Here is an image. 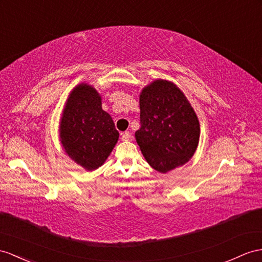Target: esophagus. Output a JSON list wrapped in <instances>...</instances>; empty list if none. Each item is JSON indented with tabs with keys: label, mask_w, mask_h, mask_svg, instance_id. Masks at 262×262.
<instances>
[{
	"label": "esophagus",
	"mask_w": 262,
	"mask_h": 262,
	"mask_svg": "<svg viewBox=\"0 0 262 262\" xmlns=\"http://www.w3.org/2000/svg\"><path fill=\"white\" fill-rule=\"evenodd\" d=\"M130 138H132V134L129 132L122 133V140H123V142H128Z\"/></svg>",
	"instance_id": "esophagus-1"
}]
</instances>
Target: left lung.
<instances>
[{"mask_svg": "<svg viewBox=\"0 0 262 262\" xmlns=\"http://www.w3.org/2000/svg\"><path fill=\"white\" fill-rule=\"evenodd\" d=\"M140 128L135 133L143 156L154 169L166 173L188 163L200 137L196 112L183 91L158 78L139 95Z\"/></svg>", "mask_w": 262, "mask_h": 262, "instance_id": "8db88e82", "label": "left lung"}]
</instances>
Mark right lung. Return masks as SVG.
Returning a JSON list of instances; mask_svg holds the SVG:
<instances>
[{"mask_svg":"<svg viewBox=\"0 0 262 262\" xmlns=\"http://www.w3.org/2000/svg\"><path fill=\"white\" fill-rule=\"evenodd\" d=\"M58 133L66 155L89 171L104 165L119 137L111 115L102 108V96L87 83L69 94Z\"/></svg>","mask_w":262,"mask_h":262,"instance_id":"right-lung-1","label":"right lung"}]
</instances>
